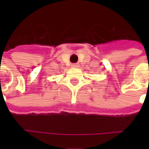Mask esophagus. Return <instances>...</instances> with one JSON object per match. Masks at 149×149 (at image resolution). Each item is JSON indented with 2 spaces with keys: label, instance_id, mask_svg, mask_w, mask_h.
<instances>
[{
  "label": "esophagus",
  "instance_id": "obj_1",
  "mask_svg": "<svg viewBox=\"0 0 149 149\" xmlns=\"http://www.w3.org/2000/svg\"><path fill=\"white\" fill-rule=\"evenodd\" d=\"M72 68H78V67H79V65H78V64H72Z\"/></svg>",
  "mask_w": 149,
  "mask_h": 149
}]
</instances>
